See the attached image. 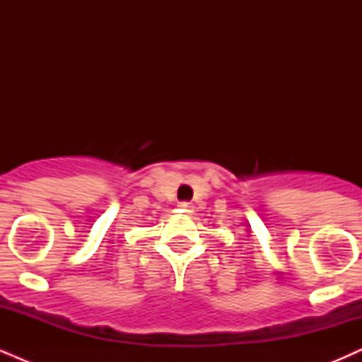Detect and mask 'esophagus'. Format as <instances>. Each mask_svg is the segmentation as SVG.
<instances>
[{
  "mask_svg": "<svg viewBox=\"0 0 362 362\" xmlns=\"http://www.w3.org/2000/svg\"><path fill=\"white\" fill-rule=\"evenodd\" d=\"M180 209L184 211V213H194V206L190 204V202H180Z\"/></svg>",
  "mask_w": 362,
  "mask_h": 362,
  "instance_id": "obj_1",
  "label": "esophagus"
}]
</instances>
